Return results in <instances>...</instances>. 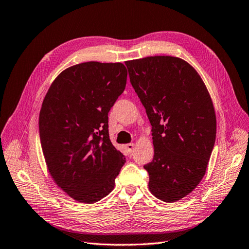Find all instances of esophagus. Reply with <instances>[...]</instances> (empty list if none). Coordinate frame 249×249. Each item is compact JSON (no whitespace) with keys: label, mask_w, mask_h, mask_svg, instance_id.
Here are the masks:
<instances>
[{"label":"esophagus","mask_w":249,"mask_h":249,"mask_svg":"<svg viewBox=\"0 0 249 249\" xmlns=\"http://www.w3.org/2000/svg\"><path fill=\"white\" fill-rule=\"evenodd\" d=\"M125 148H126V150H127V151H128V152H129V154H130V152H132L133 148H135V144H133V143H129V144H126V145H125Z\"/></svg>","instance_id":"esophagus-1"}]
</instances>
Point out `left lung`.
I'll return each mask as SVG.
<instances>
[{
	"instance_id": "obj_1",
	"label": "left lung",
	"mask_w": 249,
	"mask_h": 249,
	"mask_svg": "<svg viewBox=\"0 0 249 249\" xmlns=\"http://www.w3.org/2000/svg\"><path fill=\"white\" fill-rule=\"evenodd\" d=\"M125 64L151 124L155 156L144 166L149 190L161 201L177 202L206 173L216 129L212 98L196 70L177 56H147Z\"/></svg>"
}]
</instances>
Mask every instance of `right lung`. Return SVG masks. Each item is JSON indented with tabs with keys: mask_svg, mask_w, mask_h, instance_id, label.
<instances>
[{
	"mask_svg": "<svg viewBox=\"0 0 249 249\" xmlns=\"http://www.w3.org/2000/svg\"><path fill=\"white\" fill-rule=\"evenodd\" d=\"M126 79L122 63L76 64L56 76L44 98L39 129L47 169L75 201L91 204L111 193L126 162L108 133V112Z\"/></svg>",
	"mask_w": 249,
	"mask_h": 249,
	"instance_id": "1",
	"label": "right lung"
}]
</instances>
